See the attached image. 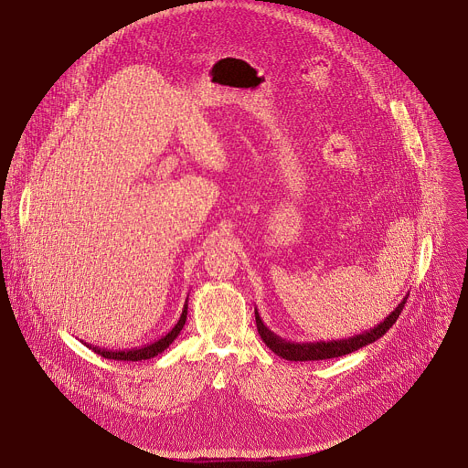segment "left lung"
I'll use <instances>...</instances> for the list:
<instances>
[{"label":"left lung","instance_id":"obj_1","mask_svg":"<svg viewBox=\"0 0 468 468\" xmlns=\"http://www.w3.org/2000/svg\"><path fill=\"white\" fill-rule=\"evenodd\" d=\"M410 294H406V298L396 305V309L385 316L383 322H379L378 325H374L368 331L359 333V335L348 337V339H341V341H320V343H292V341H285L280 335H276L274 331H271L269 327L264 325V322L261 320L257 309H255V324H257V331L262 339V343L269 346L276 356L287 359V361H320V359H333V357H341L346 354H352L367 345H372L374 341H378L379 337H383L385 333L392 327V324L396 322V318L402 313L406 300Z\"/></svg>","mask_w":468,"mask_h":468}]
</instances>
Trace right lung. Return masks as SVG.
<instances>
[{
	"instance_id": "right-lung-1",
	"label": "right lung",
	"mask_w": 468,
	"mask_h": 468,
	"mask_svg": "<svg viewBox=\"0 0 468 468\" xmlns=\"http://www.w3.org/2000/svg\"><path fill=\"white\" fill-rule=\"evenodd\" d=\"M188 302V298H186ZM185 302L183 305V311H181V316L179 320L176 322V325L166 333V335H163L161 339L150 343V345H144V346H139V348H131V350H107V348H100V346H89L90 350H94L98 356L105 357V359H114V361H144V359H152L159 354H163L174 341L176 337L181 333L185 322H186V309H188V303Z\"/></svg>"
}]
</instances>
